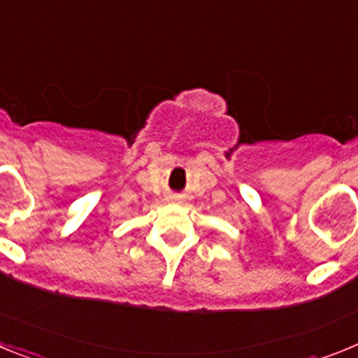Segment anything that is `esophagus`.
Here are the masks:
<instances>
[{
    "mask_svg": "<svg viewBox=\"0 0 358 358\" xmlns=\"http://www.w3.org/2000/svg\"><path fill=\"white\" fill-rule=\"evenodd\" d=\"M172 201H179V197H177V195H176V197H172Z\"/></svg>",
    "mask_w": 358,
    "mask_h": 358,
    "instance_id": "34e87169",
    "label": "esophagus"
}]
</instances>
